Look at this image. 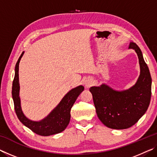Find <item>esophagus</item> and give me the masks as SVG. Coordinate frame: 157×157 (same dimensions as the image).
<instances>
[{"instance_id":"1","label":"esophagus","mask_w":157,"mask_h":157,"mask_svg":"<svg viewBox=\"0 0 157 157\" xmlns=\"http://www.w3.org/2000/svg\"><path fill=\"white\" fill-rule=\"evenodd\" d=\"M93 83H94V81H93V79L91 78H87L86 79H85V81H84L85 87L89 88V87L91 86V84Z\"/></svg>"}]
</instances>
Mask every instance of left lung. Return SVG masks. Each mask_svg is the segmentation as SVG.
<instances>
[{"mask_svg":"<svg viewBox=\"0 0 157 157\" xmlns=\"http://www.w3.org/2000/svg\"><path fill=\"white\" fill-rule=\"evenodd\" d=\"M129 49L136 52L140 75L134 85L116 91L106 84L89 89L100 121L109 128L124 129L134 125L144 115L150 102L152 78L139 47L129 42Z\"/></svg>","mask_w":157,"mask_h":157,"instance_id":"obj_1","label":"left lung"}]
</instances>
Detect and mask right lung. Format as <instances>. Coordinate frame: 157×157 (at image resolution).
Returning <instances> with one entry per match:
<instances>
[{
    "mask_svg": "<svg viewBox=\"0 0 157 157\" xmlns=\"http://www.w3.org/2000/svg\"><path fill=\"white\" fill-rule=\"evenodd\" d=\"M24 52L18 58L15 66V75L12 84V98L14 104V109L18 118L25 126L28 127L33 132L40 136H47L56 134L64 130L71 120V109L77 98L84 90L82 85L73 88L69 91L48 115L39 121H34L25 116L21 105L19 96L20 85L18 78V67L21 57Z\"/></svg>",
    "mask_w": 157,
    "mask_h": 157,
    "instance_id": "right-lung-1",
    "label": "right lung"
}]
</instances>
